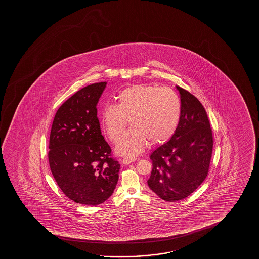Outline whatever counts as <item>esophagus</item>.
Listing matches in <instances>:
<instances>
[{
	"instance_id": "obj_1",
	"label": "esophagus",
	"mask_w": 259,
	"mask_h": 259,
	"mask_svg": "<svg viewBox=\"0 0 259 259\" xmlns=\"http://www.w3.org/2000/svg\"><path fill=\"white\" fill-rule=\"evenodd\" d=\"M137 160V158H135V157H124V159H123V163H124V164H129V163H133V162H135V161H136Z\"/></svg>"
}]
</instances>
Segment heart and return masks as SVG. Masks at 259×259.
<instances>
[{
  "instance_id": "b5f03b06",
  "label": "heart",
  "mask_w": 259,
  "mask_h": 259,
  "mask_svg": "<svg viewBox=\"0 0 259 259\" xmlns=\"http://www.w3.org/2000/svg\"><path fill=\"white\" fill-rule=\"evenodd\" d=\"M117 106L103 108L101 124L111 142H117L127 122L132 129L121 137L116 152L121 156L138 155L148 142L157 145L170 140L181 117V101L174 89L149 84H137L121 90Z\"/></svg>"
}]
</instances>
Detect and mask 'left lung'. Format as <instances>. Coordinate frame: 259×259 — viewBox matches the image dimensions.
I'll return each instance as SVG.
<instances>
[{"mask_svg":"<svg viewBox=\"0 0 259 259\" xmlns=\"http://www.w3.org/2000/svg\"><path fill=\"white\" fill-rule=\"evenodd\" d=\"M181 117L169 142L150 155L149 188L160 198L177 202L191 195L205 180L212 156V129L204 107L195 96L177 87Z\"/></svg>","mask_w":259,"mask_h":259,"instance_id":"8db88e82","label":"left lung"}]
</instances>
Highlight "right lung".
Returning <instances> with one entry per match:
<instances>
[{"label": "right lung", "mask_w": 259, "mask_h": 259, "mask_svg": "<svg viewBox=\"0 0 259 259\" xmlns=\"http://www.w3.org/2000/svg\"><path fill=\"white\" fill-rule=\"evenodd\" d=\"M106 82L94 83L66 100L54 117L49 163L54 179L68 198L98 205L112 195L120 164L104 140L96 104Z\"/></svg>", "instance_id": "right-lung-1"}]
</instances>
